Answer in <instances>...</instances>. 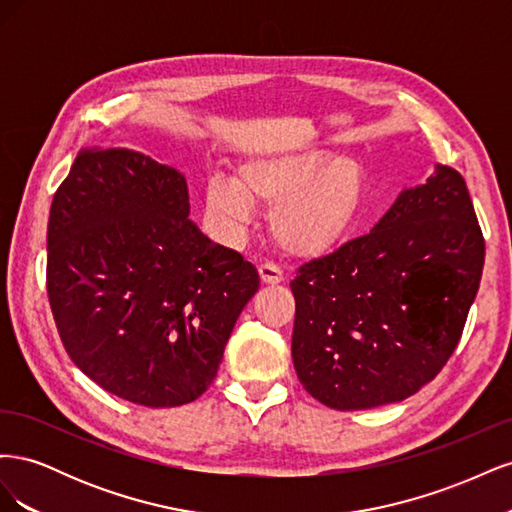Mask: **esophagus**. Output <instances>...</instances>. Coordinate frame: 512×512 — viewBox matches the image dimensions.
<instances>
[{
    "label": "esophagus",
    "mask_w": 512,
    "mask_h": 512,
    "mask_svg": "<svg viewBox=\"0 0 512 512\" xmlns=\"http://www.w3.org/2000/svg\"><path fill=\"white\" fill-rule=\"evenodd\" d=\"M258 275H260V282L262 284H271V286H275V284H282L284 282V273L277 269L275 265H260L258 267Z\"/></svg>",
    "instance_id": "1"
}]
</instances>
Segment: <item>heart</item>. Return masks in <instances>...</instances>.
Returning a JSON list of instances; mask_svg holds the SVG:
<instances>
[{
  "mask_svg": "<svg viewBox=\"0 0 512 512\" xmlns=\"http://www.w3.org/2000/svg\"><path fill=\"white\" fill-rule=\"evenodd\" d=\"M367 177L359 160L320 147L260 153L239 164L235 179L213 177L205 190L211 220L237 237L252 220V205L271 207L269 232L297 260L337 252L365 207Z\"/></svg>",
  "mask_w": 512,
  "mask_h": 512,
  "instance_id": "1",
  "label": "heart"
}]
</instances>
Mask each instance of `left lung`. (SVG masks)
Segmentation results:
<instances>
[{
    "mask_svg": "<svg viewBox=\"0 0 512 512\" xmlns=\"http://www.w3.org/2000/svg\"><path fill=\"white\" fill-rule=\"evenodd\" d=\"M485 265L468 185L433 166L369 230L290 282L292 361L305 391L369 410L421 391L459 344Z\"/></svg>",
    "mask_w": 512,
    "mask_h": 512,
    "instance_id": "1",
    "label": "left lung"
}]
</instances>
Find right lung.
<instances>
[{
    "mask_svg": "<svg viewBox=\"0 0 512 512\" xmlns=\"http://www.w3.org/2000/svg\"><path fill=\"white\" fill-rule=\"evenodd\" d=\"M46 250L70 359L147 408L190 404L209 389L260 288L250 262L190 220L183 173L126 147L79 151L53 198Z\"/></svg>",
    "mask_w": 512,
    "mask_h": 512,
    "instance_id": "1",
    "label": "right lung"
}]
</instances>
